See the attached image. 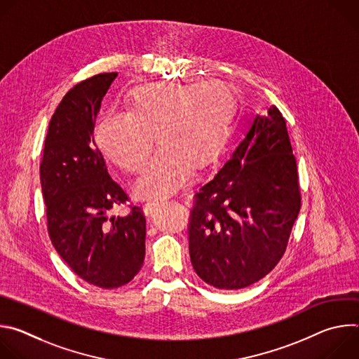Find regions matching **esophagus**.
<instances>
[{
  "instance_id": "obj_1",
  "label": "esophagus",
  "mask_w": 359,
  "mask_h": 359,
  "mask_svg": "<svg viewBox=\"0 0 359 359\" xmlns=\"http://www.w3.org/2000/svg\"><path fill=\"white\" fill-rule=\"evenodd\" d=\"M161 204L162 203H156V201H153V203H147V204H144V208H143V212H144V215L146 216H150V215H153L155 213L159 208H161Z\"/></svg>"
}]
</instances>
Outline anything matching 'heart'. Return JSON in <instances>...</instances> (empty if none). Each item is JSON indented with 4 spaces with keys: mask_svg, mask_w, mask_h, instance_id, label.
I'll return each mask as SVG.
<instances>
[{
    "mask_svg": "<svg viewBox=\"0 0 359 359\" xmlns=\"http://www.w3.org/2000/svg\"><path fill=\"white\" fill-rule=\"evenodd\" d=\"M233 93L220 82L140 85L126 97L128 114L111 112L96 125L104 156L126 173H137L161 153L135 183L142 200H162L182 190L193 170L212 168L230 136Z\"/></svg>",
    "mask_w": 359,
    "mask_h": 359,
    "instance_id": "1",
    "label": "heart"
}]
</instances>
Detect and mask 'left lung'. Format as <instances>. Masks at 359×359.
Returning <instances> with one entry per match:
<instances>
[{"mask_svg":"<svg viewBox=\"0 0 359 359\" xmlns=\"http://www.w3.org/2000/svg\"><path fill=\"white\" fill-rule=\"evenodd\" d=\"M297 162L281 112L255 115L250 130L213 180L194 196L189 223L197 276L220 290H240L281 260L299 213Z\"/></svg>","mask_w":359,"mask_h":359,"instance_id":"1","label":"left lung"}]
</instances>
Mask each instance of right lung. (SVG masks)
<instances>
[{
	"label": "right lung",
	"mask_w": 359,
	"mask_h": 359,
	"mask_svg": "<svg viewBox=\"0 0 359 359\" xmlns=\"http://www.w3.org/2000/svg\"><path fill=\"white\" fill-rule=\"evenodd\" d=\"M116 76L99 74L68 90L50 118L39 166L53 245L76 276L107 290L140 271L146 238L140 208L125 217L109 216L129 197L109 176L93 140L100 102Z\"/></svg>",
	"instance_id": "obj_1"
}]
</instances>
